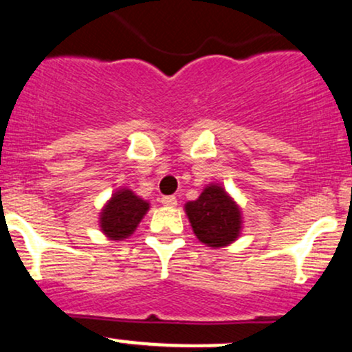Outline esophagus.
<instances>
[{
	"instance_id": "esophagus-1",
	"label": "esophagus",
	"mask_w": 352,
	"mask_h": 352,
	"mask_svg": "<svg viewBox=\"0 0 352 352\" xmlns=\"http://www.w3.org/2000/svg\"><path fill=\"white\" fill-rule=\"evenodd\" d=\"M162 204H164L165 207H175L177 206V199L173 195L162 197Z\"/></svg>"
}]
</instances>
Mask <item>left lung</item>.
<instances>
[{
  "instance_id": "left-lung-1",
  "label": "left lung",
  "mask_w": 352,
  "mask_h": 352,
  "mask_svg": "<svg viewBox=\"0 0 352 352\" xmlns=\"http://www.w3.org/2000/svg\"><path fill=\"white\" fill-rule=\"evenodd\" d=\"M185 212L197 239L208 247L232 244L241 234V208L217 184L207 185L199 199L185 204Z\"/></svg>"
}]
</instances>
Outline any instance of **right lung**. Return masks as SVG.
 Masks as SVG:
<instances>
[{
    "label": "right lung",
    "mask_w": 352,
    "mask_h": 352,
    "mask_svg": "<svg viewBox=\"0 0 352 352\" xmlns=\"http://www.w3.org/2000/svg\"><path fill=\"white\" fill-rule=\"evenodd\" d=\"M148 202L135 195L130 188L115 192L100 212V227L110 241H122L132 235L148 210Z\"/></svg>",
    "instance_id": "obj_1"
}]
</instances>
